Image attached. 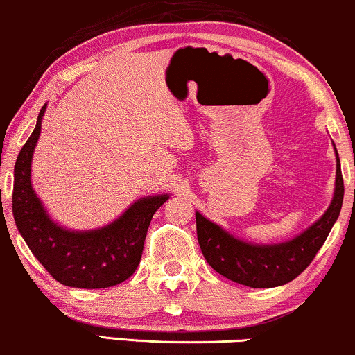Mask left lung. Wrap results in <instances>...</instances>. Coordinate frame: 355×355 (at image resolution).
I'll list each match as a JSON object with an SVG mask.
<instances>
[{"label": "left lung", "instance_id": "left-lung-1", "mask_svg": "<svg viewBox=\"0 0 355 355\" xmlns=\"http://www.w3.org/2000/svg\"><path fill=\"white\" fill-rule=\"evenodd\" d=\"M336 159V190L331 205L321 218L289 241L246 243L196 211V236L208 264L221 276L250 288H276L300 276L321 250L343 208L344 180L337 150Z\"/></svg>", "mask_w": 355, "mask_h": 355}]
</instances>
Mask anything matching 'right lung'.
Segmentation results:
<instances>
[{"mask_svg": "<svg viewBox=\"0 0 355 355\" xmlns=\"http://www.w3.org/2000/svg\"><path fill=\"white\" fill-rule=\"evenodd\" d=\"M44 112L46 104L16 159L12 183L16 226L37 261L61 284L84 289L121 284L139 266L153 213L168 200V195L144 196L117 220L97 230L72 232L59 226L51 220L31 183L33 152L40 139Z\"/></svg>", "mask_w": 355, "mask_h": 355, "instance_id": "1", "label": "right lung"}]
</instances>
